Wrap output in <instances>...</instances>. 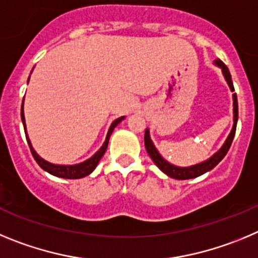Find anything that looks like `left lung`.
Returning a JSON list of instances; mask_svg holds the SVG:
<instances>
[{
	"label": "left lung",
	"instance_id": "obj_1",
	"mask_svg": "<svg viewBox=\"0 0 258 258\" xmlns=\"http://www.w3.org/2000/svg\"><path fill=\"white\" fill-rule=\"evenodd\" d=\"M213 62H215L216 67H219V68L221 69L222 76H224L227 86L230 87L231 92H233L234 91L233 81H231L230 72H229L227 67L225 66L224 62H222L220 59H216ZM233 114H234L233 128H231L230 134H229V136L226 138L225 143L222 144L221 148H220V149L217 150L212 157H210L208 159H206V161L201 162V163L192 164V166H189V167H178L172 163H169V162H167L166 159L159 154L158 149L155 148L154 143H153L152 139H150L149 128L145 130V135H144V143H145L146 152H148V154L150 155V158L153 159L155 166L161 169L162 172L166 173L168 177L176 178V180H189V178L198 177V176L203 175V173L208 172V171H211L212 168H215V167L222 161V158L226 155L227 150H229L231 143H233L234 135H235V130H236V122H238V100H236V94H233Z\"/></svg>",
	"mask_w": 258,
	"mask_h": 258
}]
</instances>
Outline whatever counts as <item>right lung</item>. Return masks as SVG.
Here are the masks:
<instances>
[{"label": "right lung", "instance_id": "right-lung-1", "mask_svg": "<svg viewBox=\"0 0 258 258\" xmlns=\"http://www.w3.org/2000/svg\"><path fill=\"white\" fill-rule=\"evenodd\" d=\"M28 82H29V78H28ZM23 106H24V100H23V104H22V122H23V126H24V131H25V136H27L28 145H29V148H31V152H32V154H33L34 159H36V162L38 163V166L41 167L42 169H45L46 172H48L50 175H52V176H56V177H61V178H82V177H86V176H89L90 173H91L92 171L96 168L97 163L100 162V159L103 158L104 153L106 152V148H108V144H109V139H110V135H112V132L114 131L115 127H117L118 124H119L120 122L124 119V115H123V117H119V118H117L115 120H113V123L110 124V127H109V130H108V134H106L105 141H104V144L101 145L100 149L97 150V152L95 153L91 158H89V159H86V161L81 162V163H77V164H55V163H51V162L46 161V159H43V158L41 157V155H39L36 150H34L33 146H32L31 140H29V136H28V134H27V124H25L24 109H23Z\"/></svg>", "mask_w": 258, "mask_h": 258}]
</instances>
